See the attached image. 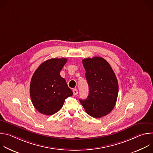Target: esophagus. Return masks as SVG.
I'll return each mask as SVG.
<instances>
[{
    "label": "esophagus",
    "instance_id": "esophagus-1",
    "mask_svg": "<svg viewBox=\"0 0 153 153\" xmlns=\"http://www.w3.org/2000/svg\"><path fill=\"white\" fill-rule=\"evenodd\" d=\"M77 93H78V91H77V89H74V90H73V94H74V96L77 95Z\"/></svg>",
    "mask_w": 153,
    "mask_h": 153
}]
</instances>
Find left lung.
Segmentation results:
<instances>
[{
  "label": "left lung",
  "instance_id": "1",
  "mask_svg": "<svg viewBox=\"0 0 153 153\" xmlns=\"http://www.w3.org/2000/svg\"><path fill=\"white\" fill-rule=\"evenodd\" d=\"M82 63L89 94L85 100H79L90 116L100 118L110 113L116 105L118 82L110 65L103 58H86L82 60Z\"/></svg>",
  "mask_w": 153,
  "mask_h": 153
}]
</instances>
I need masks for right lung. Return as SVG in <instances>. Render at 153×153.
I'll return each instance as SVG.
<instances>
[{
  "label": "right lung",
  "instance_id": "right-lung-1",
  "mask_svg": "<svg viewBox=\"0 0 153 153\" xmlns=\"http://www.w3.org/2000/svg\"><path fill=\"white\" fill-rule=\"evenodd\" d=\"M66 58H54L43 62L35 71L30 83V97L36 110L45 115H53L62 107L65 100L73 96L60 72Z\"/></svg>",
  "mask_w": 153,
  "mask_h": 153
}]
</instances>
